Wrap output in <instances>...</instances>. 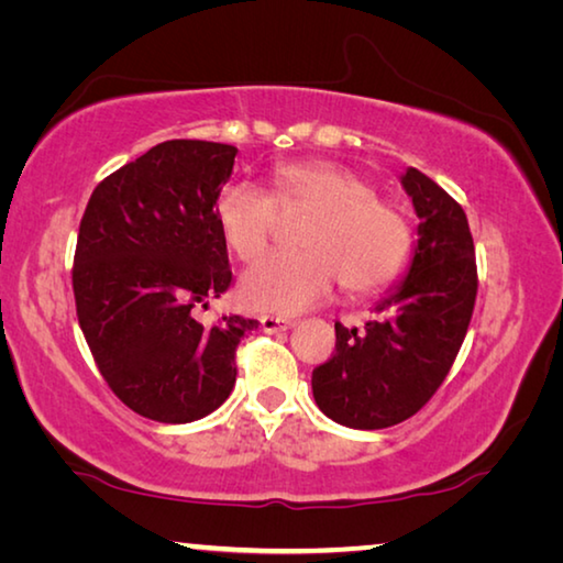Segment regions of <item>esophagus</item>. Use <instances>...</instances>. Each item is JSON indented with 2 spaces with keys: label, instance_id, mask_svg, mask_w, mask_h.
<instances>
[{
  "label": "esophagus",
  "instance_id": "1",
  "mask_svg": "<svg viewBox=\"0 0 563 563\" xmlns=\"http://www.w3.org/2000/svg\"><path fill=\"white\" fill-rule=\"evenodd\" d=\"M261 328H263L265 332L290 330V328H295V320H290V318H280V316H263V318H261Z\"/></svg>",
  "mask_w": 563,
  "mask_h": 563
}]
</instances>
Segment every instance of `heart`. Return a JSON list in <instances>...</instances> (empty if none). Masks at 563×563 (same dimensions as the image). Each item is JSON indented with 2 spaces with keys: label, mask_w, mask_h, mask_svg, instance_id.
<instances>
[{
  "label": "heart",
  "mask_w": 563,
  "mask_h": 563,
  "mask_svg": "<svg viewBox=\"0 0 563 563\" xmlns=\"http://www.w3.org/2000/svg\"><path fill=\"white\" fill-rule=\"evenodd\" d=\"M278 211L312 213L302 253H278L253 265L241 298L255 310L292 316L316 308L338 280L350 292H373L399 278L412 253L402 213L377 201V190L330 161H300L273 170V198L251 180H231L216 194L213 221L225 245L251 263L268 251Z\"/></svg>",
  "instance_id": "heart-1"
}]
</instances>
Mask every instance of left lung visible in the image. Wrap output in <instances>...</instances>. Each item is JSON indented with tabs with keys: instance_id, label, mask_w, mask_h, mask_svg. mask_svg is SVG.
I'll list each match as a JSON object with an SVG mask.
<instances>
[{
	"instance_id": "8db88e82",
	"label": "left lung",
	"mask_w": 563,
	"mask_h": 563,
	"mask_svg": "<svg viewBox=\"0 0 563 563\" xmlns=\"http://www.w3.org/2000/svg\"><path fill=\"white\" fill-rule=\"evenodd\" d=\"M399 184L419 218L405 278L362 330L335 322V355L312 369L318 407L350 430H385L430 402L474 310V241L462 206L417 168Z\"/></svg>"
}]
</instances>
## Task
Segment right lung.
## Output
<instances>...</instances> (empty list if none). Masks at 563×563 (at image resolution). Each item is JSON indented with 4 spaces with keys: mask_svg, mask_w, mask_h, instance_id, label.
I'll return each instance as SVG.
<instances>
[{
    "mask_svg": "<svg viewBox=\"0 0 563 563\" xmlns=\"http://www.w3.org/2000/svg\"><path fill=\"white\" fill-rule=\"evenodd\" d=\"M235 146L174 139L93 188L74 255L76 316L99 373L141 417L186 424L235 385V347L258 320H196L231 285L213 201Z\"/></svg>",
    "mask_w": 563,
    "mask_h": 563,
    "instance_id": "right-lung-1",
    "label": "right lung"
}]
</instances>
